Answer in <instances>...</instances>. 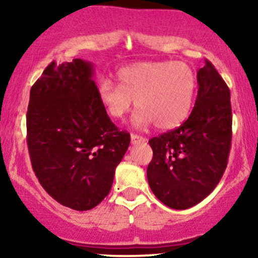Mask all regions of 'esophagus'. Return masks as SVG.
Segmentation results:
<instances>
[{
  "label": "esophagus",
  "instance_id": "1",
  "mask_svg": "<svg viewBox=\"0 0 258 258\" xmlns=\"http://www.w3.org/2000/svg\"><path fill=\"white\" fill-rule=\"evenodd\" d=\"M131 142H132V144L143 143V142H146V138L142 137V136H139V135H136V133H132V135H131Z\"/></svg>",
  "mask_w": 258,
  "mask_h": 258
}]
</instances>
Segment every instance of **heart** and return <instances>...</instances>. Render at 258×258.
<instances>
[{
  "mask_svg": "<svg viewBox=\"0 0 258 258\" xmlns=\"http://www.w3.org/2000/svg\"><path fill=\"white\" fill-rule=\"evenodd\" d=\"M119 84L108 79L98 82V97L106 114L121 120L135 100L139 108L132 122L144 127L155 122L160 130H171L184 122L193 106L197 75L183 61L137 63L116 72Z\"/></svg>",
  "mask_w": 258,
  "mask_h": 258,
  "instance_id": "b5f03b06",
  "label": "heart"
}]
</instances>
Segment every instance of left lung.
I'll list each match as a JSON object with an SVG mask.
<instances>
[{
	"instance_id": "1",
	"label": "left lung",
	"mask_w": 258,
	"mask_h": 258,
	"mask_svg": "<svg viewBox=\"0 0 258 258\" xmlns=\"http://www.w3.org/2000/svg\"><path fill=\"white\" fill-rule=\"evenodd\" d=\"M198 85L188 119L149 141L153 149L147 168L150 189L174 210L197 205L214 190L226 171L230 152V91L207 59L198 72Z\"/></svg>"
}]
</instances>
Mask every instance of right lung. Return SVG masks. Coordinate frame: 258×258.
<instances>
[{
    "label": "right lung",
    "instance_id": "1",
    "mask_svg": "<svg viewBox=\"0 0 258 258\" xmlns=\"http://www.w3.org/2000/svg\"><path fill=\"white\" fill-rule=\"evenodd\" d=\"M92 75L90 61L53 60L32 85L26 112V143L38 182L76 211L93 209L109 194L131 141L111 122Z\"/></svg>",
    "mask_w": 258,
    "mask_h": 258
}]
</instances>
